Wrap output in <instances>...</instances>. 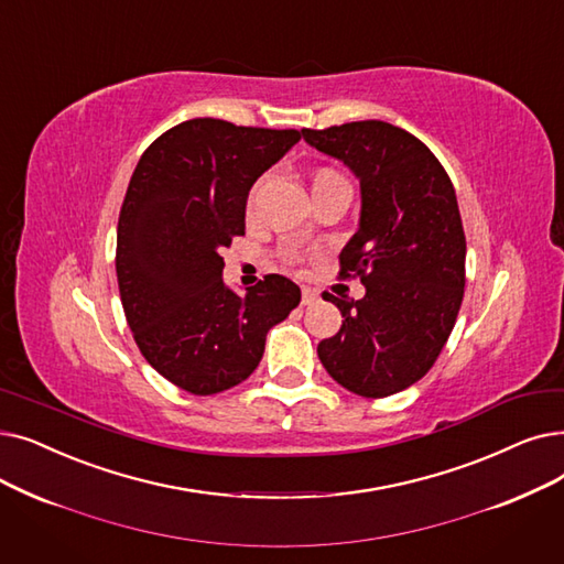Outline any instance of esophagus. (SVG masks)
Segmentation results:
<instances>
[{"label": "esophagus", "instance_id": "obj_1", "mask_svg": "<svg viewBox=\"0 0 564 564\" xmlns=\"http://www.w3.org/2000/svg\"><path fill=\"white\" fill-rule=\"evenodd\" d=\"M315 302H317V290L304 288V290H302V304L308 306V304H315Z\"/></svg>", "mask_w": 564, "mask_h": 564}]
</instances>
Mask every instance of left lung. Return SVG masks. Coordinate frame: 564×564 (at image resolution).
Here are the masks:
<instances>
[{
    "label": "left lung",
    "instance_id": "1",
    "mask_svg": "<svg viewBox=\"0 0 564 564\" xmlns=\"http://www.w3.org/2000/svg\"><path fill=\"white\" fill-rule=\"evenodd\" d=\"M304 140L350 167L359 228L340 251L366 295L338 300L340 329L317 343L327 373L366 399L397 394L429 373L454 329L465 288V235L454 186L429 147L387 121L302 129Z\"/></svg>",
    "mask_w": 564,
    "mask_h": 564
}]
</instances>
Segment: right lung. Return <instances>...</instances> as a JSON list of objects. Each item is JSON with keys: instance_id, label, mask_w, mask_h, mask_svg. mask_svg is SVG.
Listing matches in <instances>:
<instances>
[{"instance_id": "right-lung-1", "label": "right lung", "mask_w": 564, "mask_h": 564, "mask_svg": "<svg viewBox=\"0 0 564 564\" xmlns=\"http://www.w3.org/2000/svg\"><path fill=\"white\" fill-rule=\"evenodd\" d=\"M300 138L198 117L156 138L133 170L117 226L121 306L142 357L195 397L247 380L267 332L302 300L279 274L237 295L221 258L247 228L251 186Z\"/></svg>"}]
</instances>
